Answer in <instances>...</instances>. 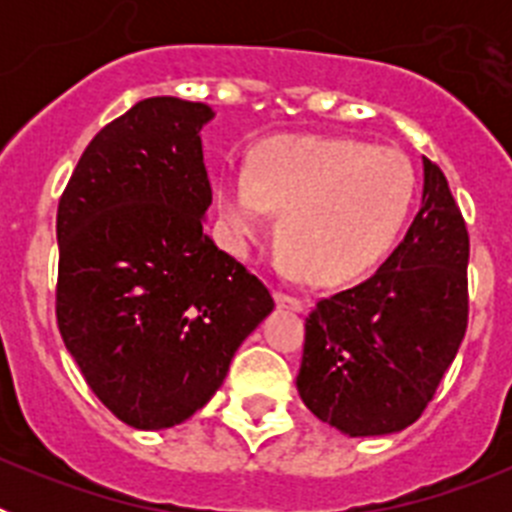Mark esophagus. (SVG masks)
<instances>
[{
    "instance_id": "obj_1",
    "label": "esophagus",
    "mask_w": 512,
    "mask_h": 512,
    "mask_svg": "<svg viewBox=\"0 0 512 512\" xmlns=\"http://www.w3.org/2000/svg\"><path fill=\"white\" fill-rule=\"evenodd\" d=\"M274 300H277L279 307H287V310H295V312L305 310V302L295 295H287V292H274Z\"/></svg>"
}]
</instances>
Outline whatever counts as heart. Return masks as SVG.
I'll return each mask as SVG.
<instances>
[{
	"label": "heart",
	"mask_w": 512,
	"mask_h": 512,
	"mask_svg": "<svg viewBox=\"0 0 512 512\" xmlns=\"http://www.w3.org/2000/svg\"><path fill=\"white\" fill-rule=\"evenodd\" d=\"M415 197V171L397 148L336 135H279L248 153L246 174L217 184L225 246L243 256L282 212L279 243L310 282L343 284L377 266Z\"/></svg>",
	"instance_id": "1"
}]
</instances>
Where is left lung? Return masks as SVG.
I'll return each mask as SVG.
<instances>
[{
  "label": "left lung",
  "mask_w": 512,
  "mask_h": 512,
  "mask_svg": "<svg viewBox=\"0 0 512 512\" xmlns=\"http://www.w3.org/2000/svg\"><path fill=\"white\" fill-rule=\"evenodd\" d=\"M423 207L374 277L305 320L297 392L348 436L408 428L436 395L469 320V233L449 182L423 158Z\"/></svg>",
  "instance_id": "1"
}]
</instances>
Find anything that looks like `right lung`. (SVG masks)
<instances>
[{
  "instance_id": "1",
  "label": "right lung",
  "mask_w": 512,
  "mask_h": 512,
  "mask_svg": "<svg viewBox=\"0 0 512 512\" xmlns=\"http://www.w3.org/2000/svg\"><path fill=\"white\" fill-rule=\"evenodd\" d=\"M212 115L143 99L94 135L58 202V330L89 390L140 431L207 405L274 310L264 282L202 230Z\"/></svg>"
}]
</instances>
